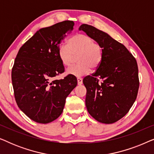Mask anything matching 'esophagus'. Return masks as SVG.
I'll return each instance as SVG.
<instances>
[{"label": "esophagus", "mask_w": 154, "mask_h": 154, "mask_svg": "<svg viewBox=\"0 0 154 154\" xmlns=\"http://www.w3.org/2000/svg\"><path fill=\"white\" fill-rule=\"evenodd\" d=\"M78 85H82L83 84V79L82 78H77Z\"/></svg>", "instance_id": "obj_1"}]
</instances>
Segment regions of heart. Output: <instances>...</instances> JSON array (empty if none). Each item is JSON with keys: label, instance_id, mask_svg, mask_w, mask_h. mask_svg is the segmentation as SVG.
I'll list each match as a JSON object with an SVG mask.
<instances>
[{"label": "heart", "instance_id": "obj_1", "mask_svg": "<svg viewBox=\"0 0 154 154\" xmlns=\"http://www.w3.org/2000/svg\"><path fill=\"white\" fill-rule=\"evenodd\" d=\"M59 58L65 66H70L75 57L78 56L80 64L71 66L66 71L69 75L81 77L89 73L92 68H97L103 58L102 48L92 38L79 33L70 38L67 44H62L58 50Z\"/></svg>", "mask_w": 154, "mask_h": 154}]
</instances>
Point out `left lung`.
I'll use <instances>...</instances> for the list:
<instances>
[{
    "mask_svg": "<svg viewBox=\"0 0 154 154\" xmlns=\"http://www.w3.org/2000/svg\"><path fill=\"white\" fill-rule=\"evenodd\" d=\"M79 30L92 38L103 52L95 73L83 81L87 89V110L96 121L113 123L125 116L135 102L140 85L137 61L108 33L85 24Z\"/></svg>",
    "mask_w": 154,
    "mask_h": 154,
    "instance_id": "1",
    "label": "left lung"
}]
</instances>
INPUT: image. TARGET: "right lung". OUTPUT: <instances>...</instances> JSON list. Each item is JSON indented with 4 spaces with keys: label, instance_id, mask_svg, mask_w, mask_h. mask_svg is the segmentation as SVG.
I'll list each match as a JSON object with an SVG mask.
<instances>
[{
    "label": "right lung",
    "instance_id": "1",
    "mask_svg": "<svg viewBox=\"0 0 154 154\" xmlns=\"http://www.w3.org/2000/svg\"><path fill=\"white\" fill-rule=\"evenodd\" d=\"M73 21H64L37 31L20 48L12 69L14 97L29 119L48 123L62 114L67 96L77 85L75 76L54 80L64 72L59 58L61 41L73 29Z\"/></svg>",
    "mask_w": 154,
    "mask_h": 154
}]
</instances>
